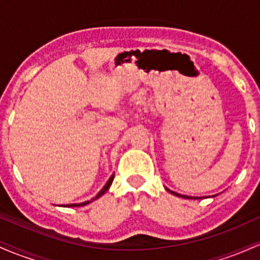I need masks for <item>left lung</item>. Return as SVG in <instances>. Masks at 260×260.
Here are the masks:
<instances>
[{
	"instance_id": "left-lung-1",
	"label": "left lung",
	"mask_w": 260,
	"mask_h": 260,
	"mask_svg": "<svg viewBox=\"0 0 260 260\" xmlns=\"http://www.w3.org/2000/svg\"><path fill=\"white\" fill-rule=\"evenodd\" d=\"M166 189H168V188H166ZM170 193H172V194L174 196H177V197H181V198H188V199H197V198H194V197H189V196H182V194H178V193H176V192H174V190H170V189H168Z\"/></svg>"
}]
</instances>
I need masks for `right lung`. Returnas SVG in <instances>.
Listing matches in <instances>:
<instances>
[{"mask_svg":"<svg viewBox=\"0 0 260 260\" xmlns=\"http://www.w3.org/2000/svg\"><path fill=\"white\" fill-rule=\"evenodd\" d=\"M113 177H115V175H112L111 177L109 178V181L106 182V184H105V186H104L103 189H101L100 192L98 193V194L94 197V198L90 199V201H86V202H84V203H79V204H67V205H62V207H82V205H86V204H89V203H91L92 201H95V199L100 198V197L103 196L104 193H106V192H107V189H109L110 186H111V183H112V181H113Z\"/></svg>","mask_w":260,"mask_h":260,"instance_id":"1","label":"right lung"}]
</instances>
